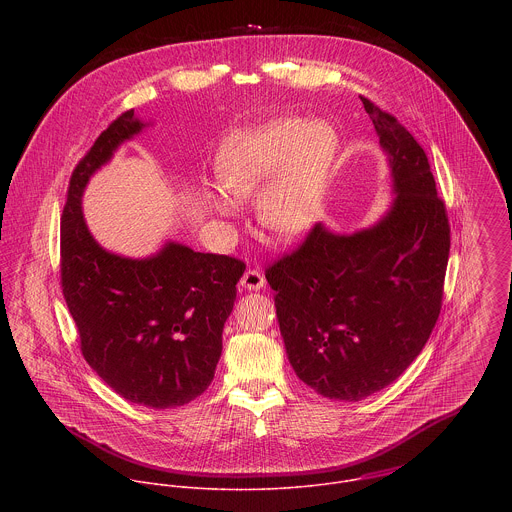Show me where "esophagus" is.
Segmentation results:
<instances>
[{
    "instance_id": "esophagus-1",
    "label": "esophagus",
    "mask_w": 512,
    "mask_h": 512,
    "mask_svg": "<svg viewBox=\"0 0 512 512\" xmlns=\"http://www.w3.org/2000/svg\"><path fill=\"white\" fill-rule=\"evenodd\" d=\"M266 284V278L260 270H246L242 276V286L246 290H262Z\"/></svg>"
}]
</instances>
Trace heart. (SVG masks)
Listing matches in <instances>:
<instances>
[{"instance_id": "heart-1", "label": "heart", "mask_w": 512, "mask_h": 512, "mask_svg": "<svg viewBox=\"0 0 512 512\" xmlns=\"http://www.w3.org/2000/svg\"><path fill=\"white\" fill-rule=\"evenodd\" d=\"M337 147V134L327 122H272L222 147L217 167L222 189L230 199L246 201L270 180L260 195V220L282 236L303 234L321 215ZM217 207L234 211L232 201L222 197Z\"/></svg>"}]
</instances>
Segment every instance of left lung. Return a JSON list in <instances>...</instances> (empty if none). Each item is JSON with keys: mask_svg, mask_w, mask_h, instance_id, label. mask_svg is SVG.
I'll use <instances>...</instances> for the list:
<instances>
[{"mask_svg": "<svg viewBox=\"0 0 512 512\" xmlns=\"http://www.w3.org/2000/svg\"><path fill=\"white\" fill-rule=\"evenodd\" d=\"M361 100L388 153L390 213L353 236L313 224L266 268L295 374L347 402L382 390L420 355L441 311L451 246L424 147L396 116Z\"/></svg>", "mask_w": 512, "mask_h": 512, "instance_id": "1", "label": "left lung"}]
</instances>
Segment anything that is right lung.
Listing matches in <instances>:
<instances>
[{
  "label": "right lung",
  "instance_id": "obj_1",
  "mask_svg": "<svg viewBox=\"0 0 512 512\" xmlns=\"http://www.w3.org/2000/svg\"><path fill=\"white\" fill-rule=\"evenodd\" d=\"M142 126L126 110L76 163L61 217V288L84 361L122 398L163 410L211 384L246 264L173 242L130 260L94 242L80 211L84 185Z\"/></svg>",
  "mask_w": 512,
  "mask_h": 512
}]
</instances>
